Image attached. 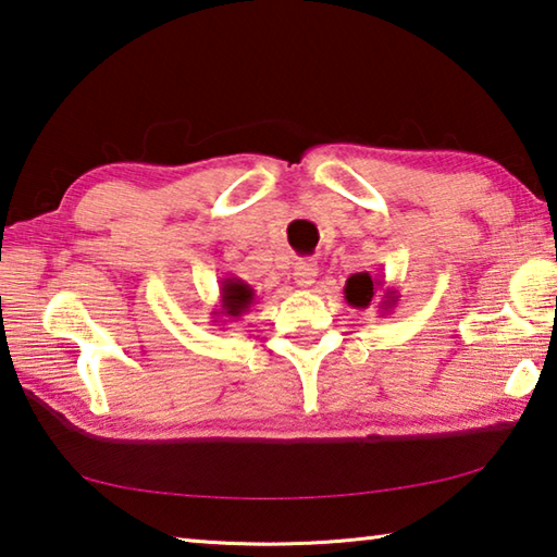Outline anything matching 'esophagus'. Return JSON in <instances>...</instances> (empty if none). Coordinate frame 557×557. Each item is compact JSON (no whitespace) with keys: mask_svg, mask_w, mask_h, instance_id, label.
I'll return each mask as SVG.
<instances>
[{"mask_svg":"<svg viewBox=\"0 0 557 557\" xmlns=\"http://www.w3.org/2000/svg\"><path fill=\"white\" fill-rule=\"evenodd\" d=\"M317 272H319V268L312 258H299L295 262V268H292V280H295L297 287H309V285H314Z\"/></svg>","mask_w":557,"mask_h":557,"instance_id":"34e87169","label":"esophagus"}]
</instances>
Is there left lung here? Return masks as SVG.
<instances>
[{
    "mask_svg": "<svg viewBox=\"0 0 557 557\" xmlns=\"http://www.w3.org/2000/svg\"><path fill=\"white\" fill-rule=\"evenodd\" d=\"M383 285H385V282L371 277V272H356V275L346 280L344 297L351 307L366 309V307H371V299H375V295H379V292L383 289ZM395 301H398V292L383 289V299L379 301V309L388 312V309L395 307Z\"/></svg>",
    "mask_w": 557,
    "mask_h": 557,
    "instance_id": "obj_1",
    "label": "left lung"
}]
</instances>
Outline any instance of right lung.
<instances>
[{"label": "right lung", "instance_id": "1", "mask_svg": "<svg viewBox=\"0 0 557 557\" xmlns=\"http://www.w3.org/2000/svg\"><path fill=\"white\" fill-rule=\"evenodd\" d=\"M252 299H256V289H252L248 282H243L238 277H225L221 282V309H215L213 314L238 319L240 314L248 312Z\"/></svg>", "mask_w": 557, "mask_h": 557}]
</instances>
